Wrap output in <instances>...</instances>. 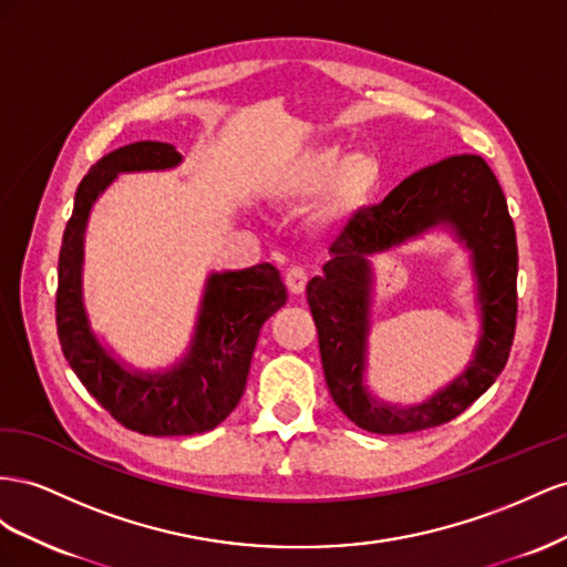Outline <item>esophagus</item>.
<instances>
[{
  "label": "esophagus",
  "instance_id": "esophagus-1",
  "mask_svg": "<svg viewBox=\"0 0 567 567\" xmlns=\"http://www.w3.org/2000/svg\"><path fill=\"white\" fill-rule=\"evenodd\" d=\"M306 282H309V272H306L301 266H292L285 272V285L292 295H301L306 289Z\"/></svg>",
  "mask_w": 567,
  "mask_h": 567
}]
</instances>
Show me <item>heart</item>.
Returning a JSON list of instances; mask_svg holds the SVG:
<instances>
[{
    "instance_id": "1",
    "label": "heart",
    "mask_w": 567,
    "mask_h": 567,
    "mask_svg": "<svg viewBox=\"0 0 567 567\" xmlns=\"http://www.w3.org/2000/svg\"><path fill=\"white\" fill-rule=\"evenodd\" d=\"M337 166H339L337 150L311 152L309 156L299 161L292 173H289L287 192L297 194V197H309V194L320 192L330 183ZM380 177H382V166L378 156L365 154V152L353 154L344 161L342 168L337 173L334 197L339 202L365 197V194H370L380 185Z\"/></svg>"
}]
</instances>
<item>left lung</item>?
<instances>
[{"label": "left lung", "mask_w": 567, "mask_h": 567, "mask_svg": "<svg viewBox=\"0 0 567 567\" xmlns=\"http://www.w3.org/2000/svg\"><path fill=\"white\" fill-rule=\"evenodd\" d=\"M446 224L474 258L483 334L474 361L444 391L415 408L378 402L364 386L372 271L367 256ZM330 261L306 287L318 328L322 373L351 423L375 434L444 425L489 390L504 370L517 318V245L506 197L487 161L449 156L406 177L384 202L355 212L330 245Z\"/></svg>", "instance_id": "left-lung-1"}]
</instances>
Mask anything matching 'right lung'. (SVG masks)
Listing matches in <instances>:
<instances>
[{
	"instance_id": "right-lung-1",
	"label": "right lung",
	"mask_w": 567,
	"mask_h": 567,
	"mask_svg": "<svg viewBox=\"0 0 567 567\" xmlns=\"http://www.w3.org/2000/svg\"><path fill=\"white\" fill-rule=\"evenodd\" d=\"M183 156L166 142H133L102 156L78 185L59 251L56 332L61 351L85 390L127 430L183 436L214 430L245 394L264 322L287 303L280 270L258 264L212 272L187 355L161 373L127 370L92 332L83 303L85 228L96 197L121 173L168 171Z\"/></svg>"
}]
</instances>
